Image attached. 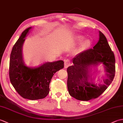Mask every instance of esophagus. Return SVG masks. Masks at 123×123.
<instances>
[{
    "mask_svg": "<svg viewBox=\"0 0 123 123\" xmlns=\"http://www.w3.org/2000/svg\"><path fill=\"white\" fill-rule=\"evenodd\" d=\"M71 64V62H70V60L69 59H66L64 60V68H67L68 67L70 66Z\"/></svg>",
    "mask_w": 123,
    "mask_h": 123,
    "instance_id": "obj_1",
    "label": "esophagus"
}]
</instances>
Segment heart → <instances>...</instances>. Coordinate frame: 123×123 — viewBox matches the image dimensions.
I'll list each match as a JSON object with an SVG mask.
<instances>
[{
  "label": "heart",
  "instance_id": "obj_1",
  "mask_svg": "<svg viewBox=\"0 0 123 123\" xmlns=\"http://www.w3.org/2000/svg\"><path fill=\"white\" fill-rule=\"evenodd\" d=\"M84 37L82 36H78L77 37V41L78 42H80L83 41ZM91 45V42L89 40H86L85 41H82L81 43L80 44V45L78 47V51H81L85 50V49H87Z\"/></svg>",
  "mask_w": 123,
  "mask_h": 123
}]
</instances>
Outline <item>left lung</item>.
<instances>
[{"instance_id":"obj_1","label":"left lung","mask_w":123,"mask_h":123,"mask_svg":"<svg viewBox=\"0 0 123 123\" xmlns=\"http://www.w3.org/2000/svg\"><path fill=\"white\" fill-rule=\"evenodd\" d=\"M68 68V89L77 100L88 101L98 98L111 85L115 74V58L105 36L99 31L98 42L81 52ZM104 65L105 75L101 82H94L91 70L99 63Z\"/></svg>"}]
</instances>
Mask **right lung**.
Returning <instances> with one entry per match:
<instances>
[{
	"label": "right lung",
	"mask_w": 123,
	"mask_h": 123,
	"mask_svg": "<svg viewBox=\"0 0 123 123\" xmlns=\"http://www.w3.org/2000/svg\"><path fill=\"white\" fill-rule=\"evenodd\" d=\"M31 27L25 30L14 44L10 56V82L19 95L30 100L43 99L48 95L54 74L64 68L62 60L46 62L36 67L26 66L23 59L22 46Z\"/></svg>",
	"instance_id": "right-lung-1"
}]
</instances>
